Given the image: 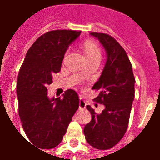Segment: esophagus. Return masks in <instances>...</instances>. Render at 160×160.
Wrapping results in <instances>:
<instances>
[{
    "instance_id": "34e87169",
    "label": "esophagus",
    "mask_w": 160,
    "mask_h": 160,
    "mask_svg": "<svg viewBox=\"0 0 160 160\" xmlns=\"http://www.w3.org/2000/svg\"><path fill=\"white\" fill-rule=\"evenodd\" d=\"M87 106V103L85 102V100H83L82 98H80V101H79V107L80 109H85Z\"/></svg>"
}]
</instances>
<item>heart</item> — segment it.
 Masks as SVG:
<instances>
[{"mask_svg": "<svg viewBox=\"0 0 160 160\" xmlns=\"http://www.w3.org/2000/svg\"><path fill=\"white\" fill-rule=\"evenodd\" d=\"M84 51L86 54L87 58H92V57H100L101 52L98 46L93 42L87 41L84 44Z\"/></svg>", "mask_w": 160, "mask_h": 160, "instance_id": "1", "label": "heart"}]
</instances>
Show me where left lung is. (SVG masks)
Listing matches in <instances>:
<instances>
[{
    "label": "left lung",
    "mask_w": 160,
    "mask_h": 160,
    "mask_svg": "<svg viewBox=\"0 0 160 160\" xmlns=\"http://www.w3.org/2000/svg\"><path fill=\"white\" fill-rule=\"evenodd\" d=\"M90 34L98 39L107 54L102 74L92 87L99 91L94 100L105 108L97 114L90 105H87L92 120L84 128V134L92 148L107 150L118 144L127 131L134 98L135 79L127 53L117 40L105 33Z\"/></svg>",
    "instance_id": "left-lung-1"
}]
</instances>
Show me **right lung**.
<instances>
[{
  "label": "right lung",
  "mask_w": 160,
  "mask_h": 160,
  "mask_svg": "<svg viewBox=\"0 0 160 160\" xmlns=\"http://www.w3.org/2000/svg\"><path fill=\"white\" fill-rule=\"evenodd\" d=\"M81 32L56 30L44 33L26 53L17 81L19 116L30 141L42 149L59 145L79 108V96L72 89L63 98H49L47 86L60 72L64 55Z\"/></svg>",
  "instance_id": "right-lung-1"
}]
</instances>
